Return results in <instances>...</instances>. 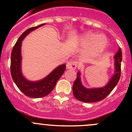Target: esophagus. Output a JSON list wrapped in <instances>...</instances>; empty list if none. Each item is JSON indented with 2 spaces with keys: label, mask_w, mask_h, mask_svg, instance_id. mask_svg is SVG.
Returning a JSON list of instances; mask_svg holds the SVG:
<instances>
[{
  "label": "esophagus",
  "mask_w": 132,
  "mask_h": 132,
  "mask_svg": "<svg viewBox=\"0 0 132 132\" xmlns=\"http://www.w3.org/2000/svg\"><path fill=\"white\" fill-rule=\"evenodd\" d=\"M77 65H78V64H77V62H75V61H70V62H68L67 64H66V68H67V69H68V70H75L77 68Z\"/></svg>",
  "instance_id": "obj_1"
}]
</instances>
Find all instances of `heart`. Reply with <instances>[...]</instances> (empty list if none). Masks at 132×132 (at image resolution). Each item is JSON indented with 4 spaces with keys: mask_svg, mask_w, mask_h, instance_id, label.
I'll use <instances>...</instances> for the list:
<instances>
[{
    "mask_svg": "<svg viewBox=\"0 0 132 132\" xmlns=\"http://www.w3.org/2000/svg\"><path fill=\"white\" fill-rule=\"evenodd\" d=\"M80 44L86 48L84 52L86 57L92 59L102 55L107 46V39L103 36L88 33L82 36Z\"/></svg>",
    "mask_w": 132,
    "mask_h": 132,
    "instance_id": "1",
    "label": "heart"
}]
</instances>
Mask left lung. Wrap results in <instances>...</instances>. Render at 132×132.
<instances>
[{"label": "left lung", "instance_id": "1", "mask_svg": "<svg viewBox=\"0 0 132 132\" xmlns=\"http://www.w3.org/2000/svg\"><path fill=\"white\" fill-rule=\"evenodd\" d=\"M115 73L109 83L101 88L87 89L84 87L80 80V73H77V78L73 86L74 96L78 100L85 103H92L103 100L111 93L118 84L121 77V62L122 61V51L119 48L115 56Z\"/></svg>", "mask_w": 132, "mask_h": 132}]
</instances>
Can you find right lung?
<instances>
[{"mask_svg": "<svg viewBox=\"0 0 132 132\" xmlns=\"http://www.w3.org/2000/svg\"><path fill=\"white\" fill-rule=\"evenodd\" d=\"M43 23L38 26L33 27L26 30L20 36L13 46L11 55V74L17 87L23 94L30 98H42L48 95L55 87L57 80L66 70V65L62 64L57 67L46 77L36 82L27 80L22 75L21 71V45L25 37L31 31L43 26Z\"/></svg>", "mask_w": 132, "mask_h": 132, "instance_id": "obj_1", "label": "right lung"}]
</instances>
